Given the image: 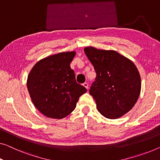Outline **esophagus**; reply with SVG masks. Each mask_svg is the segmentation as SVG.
<instances>
[{
    "label": "esophagus",
    "mask_w": 160,
    "mask_h": 160,
    "mask_svg": "<svg viewBox=\"0 0 160 160\" xmlns=\"http://www.w3.org/2000/svg\"><path fill=\"white\" fill-rule=\"evenodd\" d=\"M83 86H84L86 89H88V84L87 82H84L83 83Z\"/></svg>",
    "instance_id": "34e87169"
}]
</instances>
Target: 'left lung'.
<instances>
[{
    "label": "left lung",
    "mask_w": 160,
    "mask_h": 160,
    "mask_svg": "<svg viewBox=\"0 0 160 160\" xmlns=\"http://www.w3.org/2000/svg\"><path fill=\"white\" fill-rule=\"evenodd\" d=\"M84 52L96 72L90 94L104 117L116 119L127 113L141 92V78L132 60L114 50L87 47Z\"/></svg>",
    "instance_id": "obj_1"
}]
</instances>
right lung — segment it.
Masks as SVG:
<instances>
[{
  "instance_id": "1",
  "label": "right lung",
  "mask_w": 160,
  "mask_h": 160,
  "mask_svg": "<svg viewBox=\"0 0 160 160\" xmlns=\"http://www.w3.org/2000/svg\"><path fill=\"white\" fill-rule=\"evenodd\" d=\"M75 54V51L52 54L38 61L28 74L27 85L31 99L47 117H66L75 110L80 95L87 91L76 82L70 68Z\"/></svg>"
}]
</instances>
